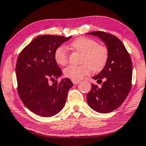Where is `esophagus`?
Returning a JSON list of instances; mask_svg holds the SVG:
<instances>
[{
  "mask_svg": "<svg viewBox=\"0 0 146 146\" xmlns=\"http://www.w3.org/2000/svg\"><path fill=\"white\" fill-rule=\"evenodd\" d=\"M72 82L74 85H77V84L79 83L80 81H79V80H72Z\"/></svg>",
  "mask_w": 146,
  "mask_h": 146,
  "instance_id": "esophagus-1",
  "label": "esophagus"
}]
</instances>
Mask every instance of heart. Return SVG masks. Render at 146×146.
Returning <instances> with one entry per match:
<instances>
[{
    "mask_svg": "<svg viewBox=\"0 0 146 146\" xmlns=\"http://www.w3.org/2000/svg\"><path fill=\"white\" fill-rule=\"evenodd\" d=\"M70 47L81 53L80 65H69L64 70V75L72 80L81 79L92 71H100L105 66L108 59V50L106 46L100 45L93 39L81 37L71 42ZM57 64L65 65L69 61V53L65 46L57 48L54 53Z\"/></svg>",
    "mask_w": 146,
    "mask_h": 146,
    "instance_id": "1",
    "label": "heart"
}]
</instances>
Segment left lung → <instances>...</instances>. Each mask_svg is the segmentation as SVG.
<instances>
[{
	"mask_svg": "<svg viewBox=\"0 0 146 146\" xmlns=\"http://www.w3.org/2000/svg\"><path fill=\"white\" fill-rule=\"evenodd\" d=\"M87 34L98 36L108 50L107 63L101 72L93 78L102 83L101 87L92 84L87 95L92 109L99 113H109L118 108L128 96L132 88V63L123 43L112 34L96 31Z\"/></svg>",
	"mask_w": 146,
	"mask_h": 146,
	"instance_id": "1",
	"label": "left lung"
}]
</instances>
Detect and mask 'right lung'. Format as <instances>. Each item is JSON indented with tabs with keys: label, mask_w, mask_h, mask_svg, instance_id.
Listing matches in <instances>:
<instances>
[{
	"label": "right lung",
	"mask_w": 146,
	"mask_h": 146,
	"mask_svg": "<svg viewBox=\"0 0 146 146\" xmlns=\"http://www.w3.org/2000/svg\"><path fill=\"white\" fill-rule=\"evenodd\" d=\"M71 38L54 35L37 37L18 55L16 65L17 90L30 111L43 117L53 116L64 107L73 84L69 79L56 80L62 74L54 59L56 49Z\"/></svg>",
	"instance_id": "1"
}]
</instances>
